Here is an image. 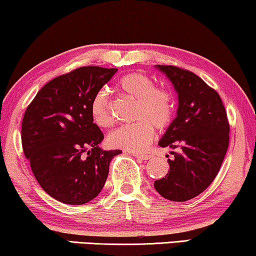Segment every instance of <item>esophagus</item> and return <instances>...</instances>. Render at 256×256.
<instances>
[{
    "label": "esophagus",
    "instance_id": "obj_1",
    "mask_svg": "<svg viewBox=\"0 0 256 256\" xmlns=\"http://www.w3.org/2000/svg\"><path fill=\"white\" fill-rule=\"evenodd\" d=\"M132 156L136 157V158H141L143 160H148L152 157L150 154H132Z\"/></svg>",
    "mask_w": 256,
    "mask_h": 256
}]
</instances>
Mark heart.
I'll list each match as a JSON object with an SVG mask.
<instances>
[{
  "label": "heart",
  "mask_w": 256,
  "mask_h": 256,
  "mask_svg": "<svg viewBox=\"0 0 256 256\" xmlns=\"http://www.w3.org/2000/svg\"><path fill=\"white\" fill-rule=\"evenodd\" d=\"M116 88L122 96L135 100L134 124L121 126L108 135V143L114 148L142 152L152 142L154 127L164 129L172 120L174 101L172 93L155 86L152 79L142 73H129L118 79ZM90 114L94 124L101 128L113 124L108 98L98 92L90 104Z\"/></svg>",
  "instance_id": "b5f03b06"
}]
</instances>
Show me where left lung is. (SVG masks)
Segmentation results:
<instances>
[{"mask_svg": "<svg viewBox=\"0 0 256 256\" xmlns=\"http://www.w3.org/2000/svg\"><path fill=\"white\" fill-rule=\"evenodd\" d=\"M178 96L176 118L158 146L178 149L168 160L166 176L154 186L171 202H185L208 188L220 170L230 142V124L219 94L202 78L171 65H155Z\"/></svg>", "mask_w": 256, "mask_h": 256, "instance_id": "left-lung-1", "label": "left lung"}]
</instances>
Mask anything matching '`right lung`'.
<instances>
[{"instance_id": "add662e5", "label": "right lung", "mask_w": 256, "mask_h": 256, "mask_svg": "<svg viewBox=\"0 0 256 256\" xmlns=\"http://www.w3.org/2000/svg\"><path fill=\"white\" fill-rule=\"evenodd\" d=\"M118 68L86 66L48 82L26 108L22 146L42 188L68 205L86 204L106 183L121 150H102L104 134L90 114L93 96Z\"/></svg>"}]
</instances>
